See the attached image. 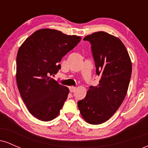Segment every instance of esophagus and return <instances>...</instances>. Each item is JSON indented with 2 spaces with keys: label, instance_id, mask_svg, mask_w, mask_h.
Returning <instances> with one entry per match:
<instances>
[{
  "label": "esophagus",
  "instance_id": "34e87169",
  "mask_svg": "<svg viewBox=\"0 0 148 148\" xmlns=\"http://www.w3.org/2000/svg\"><path fill=\"white\" fill-rule=\"evenodd\" d=\"M69 91H70V92H74L76 90V88L74 87V86H69Z\"/></svg>",
  "mask_w": 148,
  "mask_h": 148
}]
</instances>
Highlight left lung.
<instances>
[{
    "mask_svg": "<svg viewBox=\"0 0 148 148\" xmlns=\"http://www.w3.org/2000/svg\"><path fill=\"white\" fill-rule=\"evenodd\" d=\"M84 40L91 44L100 81L97 86L90 87L86 97L78 101V107L87 123L99 125L111 118L123 103L132 75V62L125 45L113 35L100 31Z\"/></svg>",
    "mask_w": 148,
    "mask_h": 148,
    "instance_id": "obj_1",
    "label": "left lung"
}]
</instances>
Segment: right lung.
<instances>
[{"label": "right lung", "instance_id": "1", "mask_svg": "<svg viewBox=\"0 0 148 148\" xmlns=\"http://www.w3.org/2000/svg\"><path fill=\"white\" fill-rule=\"evenodd\" d=\"M81 37L56 30H37L22 44L16 56V83L28 111L42 121L58 115L69 89L51 78L61 68L63 56L72 50Z\"/></svg>", "mask_w": 148, "mask_h": 148}]
</instances>
